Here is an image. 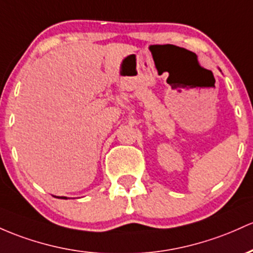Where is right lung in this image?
Listing matches in <instances>:
<instances>
[{
	"label": "right lung",
	"mask_w": 253,
	"mask_h": 253,
	"mask_svg": "<svg viewBox=\"0 0 253 253\" xmlns=\"http://www.w3.org/2000/svg\"><path fill=\"white\" fill-rule=\"evenodd\" d=\"M57 198H61V199H67V197H57Z\"/></svg>",
	"instance_id": "add662e5"
}]
</instances>
